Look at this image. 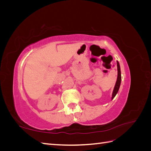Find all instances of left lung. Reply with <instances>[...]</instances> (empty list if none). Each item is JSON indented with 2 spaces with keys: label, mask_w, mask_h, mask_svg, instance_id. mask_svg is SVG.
Returning a JSON list of instances; mask_svg holds the SVG:
<instances>
[{
  "label": "left lung",
  "mask_w": 151,
  "mask_h": 151,
  "mask_svg": "<svg viewBox=\"0 0 151 151\" xmlns=\"http://www.w3.org/2000/svg\"><path fill=\"white\" fill-rule=\"evenodd\" d=\"M117 69H118V77H117V80L116 82V84L115 86V88H114V90L112 94V98L111 99H113L115 96H116V94H117L118 89L120 88V83H121V71H120V65L119 63L117 61Z\"/></svg>",
  "instance_id": "1"
}]
</instances>
